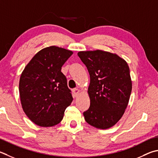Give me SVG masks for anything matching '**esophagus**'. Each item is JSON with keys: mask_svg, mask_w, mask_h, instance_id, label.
Masks as SVG:
<instances>
[{"mask_svg": "<svg viewBox=\"0 0 158 158\" xmlns=\"http://www.w3.org/2000/svg\"><path fill=\"white\" fill-rule=\"evenodd\" d=\"M79 93H80V90H79V89L76 88V89H74V90H73V93H74V96H75V97H77V95H78Z\"/></svg>", "mask_w": 158, "mask_h": 158, "instance_id": "34e87169", "label": "esophagus"}]
</instances>
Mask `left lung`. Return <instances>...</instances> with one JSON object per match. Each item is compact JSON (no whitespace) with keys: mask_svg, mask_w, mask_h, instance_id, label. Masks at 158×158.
Instances as JSON below:
<instances>
[{"mask_svg":"<svg viewBox=\"0 0 158 158\" xmlns=\"http://www.w3.org/2000/svg\"><path fill=\"white\" fill-rule=\"evenodd\" d=\"M77 54L90 78V106L84 113L85 122L99 129L113 127L122 118L130 99L132 81L128 64L117 54L100 50Z\"/></svg>","mask_w":158,"mask_h":158,"instance_id":"left-lung-1","label":"left lung"}]
</instances>
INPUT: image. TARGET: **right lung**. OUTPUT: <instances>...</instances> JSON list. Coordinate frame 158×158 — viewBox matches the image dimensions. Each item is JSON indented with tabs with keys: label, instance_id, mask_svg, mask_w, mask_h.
<instances>
[{
	"label": "right lung",
	"instance_id": "1",
	"mask_svg": "<svg viewBox=\"0 0 158 158\" xmlns=\"http://www.w3.org/2000/svg\"><path fill=\"white\" fill-rule=\"evenodd\" d=\"M73 54L63 48L50 46L38 52L22 72L19 94L23 110L31 122L42 127L61 122L73 102L61 67Z\"/></svg>",
	"mask_w": 158,
	"mask_h": 158
}]
</instances>
